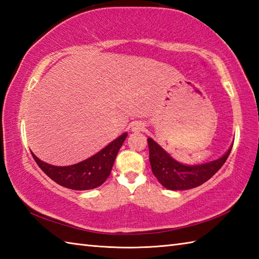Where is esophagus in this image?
<instances>
[{"label":"esophagus","instance_id":"1","mask_svg":"<svg viewBox=\"0 0 259 259\" xmlns=\"http://www.w3.org/2000/svg\"><path fill=\"white\" fill-rule=\"evenodd\" d=\"M146 128V124L144 122H141V121H139V122H135L133 124V131H142L145 130Z\"/></svg>","mask_w":259,"mask_h":259}]
</instances>
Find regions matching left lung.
<instances>
[{
    "label": "left lung",
    "mask_w": 259,
    "mask_h": 259,
    "mask_svg": "<svg viewBox=\"0 0 259 259\" xmlns=\"http://www.w3.org/2000/svg\"><path fill=\"white\" fill-rule=\"evenodd\" d=\"M148 146L152 174L159 183L169 190H187L206 183L223 167L233 148L232 145L216 160L190 166L176 160L151 138H148Z\"/></svg>",
    "instance_id": "1"
}]
</instances>
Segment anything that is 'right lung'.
<instances>
[{"label":"right lung","instance_id":"add662e5","mask_svg":"<svg viewBox=\"0 0 259 259\" xmlns=\"http://www.w3.org/2000/svg\"><path fill=\"white\" fill-rule=\"evenodd\" d=\"M126 136V133L122 134L96 155L71 166H53L40 160L33 152L31 153L43 172L60 186L73 190L95 189L109 177L115 157Z\"/></svg>","mask_w":259,"mask_h":259}]
</instances>
